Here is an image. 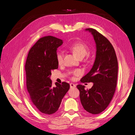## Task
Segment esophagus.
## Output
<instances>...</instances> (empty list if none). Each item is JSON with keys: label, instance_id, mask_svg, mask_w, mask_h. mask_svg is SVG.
I'll return each mask as SVG.
<instances>
[{"label": "esophagus", "instance_id": "1", "mask_svg": "<svg viewBox=\"0 0 135 135\" xmlns=\"http://www.w3.org/2000/svg\"><path fill=\"white\" fill-rule=\"evenodd\" d=\"M70 88H75V87H76V85H75V84H74V83H70Z\"/></svg>", "mask_w": 135, "mask_h": 135}]
</instances>
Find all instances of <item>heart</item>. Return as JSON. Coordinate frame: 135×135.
Returning a JSON list of instances; mask_svg holds the SVG:
<instances>
[{"mask_svg": "<svg viewBox=\"0 0 135 135\" xmlns=\"http://www.w3.org/2000/svg\"><path fill=\"white\" fill-rule=\"evenodd\" d=\"M66 47L72 51L80 59H82L86 56L89 52V47L87 44L81 42H73L68 44ZM56 60L59 65L62 64L64 61V53L62 51H59L56 53ZM71 74L74 76H78L81 72L78 69L73 70Z\"/></svg>", "mask_w": 135, "mask_h": 135, "instance_id": "heart-1", "label": "heart"}]
</instances>
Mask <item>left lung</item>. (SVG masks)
Here are the masks:
<instances>
[{
    "mask_svg": "<svg viewBox=\"0 0 135 135\" xmlns=\"http://www.w3.org/2000/svg\"><path fill=\"white\" fill-rule=\"evenodd\" d=\"M91 32L96 44V56L91 70L80 79L81 83L92 82L85 89L84 85L76 87L80 92L81 104L84 110L93 114L103 112L109 105L115 91L118 76V61L115 50L109 40L95 29Z\"/></svg>",
    "mask_w": 135,
    "mask_h": 135,
    "instance_id": "1",
    "label": "left lung"
}]
</instances>
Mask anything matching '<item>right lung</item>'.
<instances>
[{"label":"right lung","instance_id":"add662e5","mask_svg":"<svg viewBox=\"0 0 135 135\" xmlns=\"http://www.w3.org/2000/svg\"><path fill=\"white\" fill-rule=\"evenodd\" d=\"M62 40L52 36L40 38L31 47L25 64L26 87L35 108L44 115H51L57 111L62 99L70 88V84L63 81L52 86L51 71L57 69V48Z\"/></svg>","mask_w":135,"mask_h":135}]
</instances>
